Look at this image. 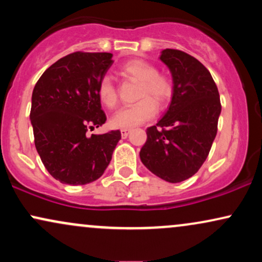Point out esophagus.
Returning a JSON list of instances; mask_svg holds the SVG:
<instances>
[{
  "mask_svg": "<svg viewBox=\"0 0 262 262\" xmlns=\"http://www.w3.org/2000/svg\"><path fill=\"white\" fill-rule=\"evenodd\" d=\"M129 133H130V129H127V128H123V129H121L122 138H127Z\"/></svg>",
  "mask_w": 262,
  "mask_h": 262,
  "instance_id": "esophagus-1",
  "label": "esophagus"
}]
</instances>
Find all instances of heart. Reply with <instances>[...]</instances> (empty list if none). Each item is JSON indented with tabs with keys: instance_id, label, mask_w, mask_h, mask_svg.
<instances>
[{
	"instance_id": "b5f03b06",
	"label": "heart",
	"mask_w": 262,
	"mask_h": 262,
	"mask_svg": "<svg viewBox=\"0 0 262 262\" xmlns=\"http://www.w3.org/2000/svg\"><path fill=\"white\" fill-rule=\"evenodd\" d=\"M122 74L139 82L137 103L121 108L111 118V124L117 128H133L151 119L158 112V103L165 104L172 95V83L169 77L158 74V69L145 60L135 59L122 66ZM98 97L104 106L113 108L117 104V91L112 80L103 77L98 83Z\"/></svg>"
}]
</instances>
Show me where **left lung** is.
I'll return each mask as SVG.
<instances>
[{
    "label": "left lung",
    "mask_w": 262,
    "mask_h": 262,
    "mask_svg": "<svg viewBox=\"0 0 262 262\" xmlns=\"http://www.w3.org/2000/svg\"><path fill=\"white\" fill-rule=\"evenodd\" d=\"M159 59L171 73L172 96L164 116L146 130L139 155L154 175L177 183L193 176L206 161L222 106L212 75L196 58L165 49Z\"/></svg>",
    "instance_id": "left-lung-1"
}]
</instances>
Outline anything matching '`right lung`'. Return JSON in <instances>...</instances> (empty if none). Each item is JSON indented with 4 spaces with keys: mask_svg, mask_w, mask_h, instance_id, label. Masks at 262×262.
<instances>
[{
    "mask_svg": "<svg viewBox=\"0 0 262 262\" xmlns=\"http://www.w3.org/2000/svg\"><path fill=\"white\" fill-rule=\"evenodd\" d=\"M113 64L111 53H73L48 68L32 93L34 144L45 169L65 185L103 175L121 132L87 137L106 122L98 83Z\"/></svg>",
    "mask_w": 262,
    "mask_h": 262,
    "instance_id": "obj_1",
    "label": "right lung"
}]
</instances>
